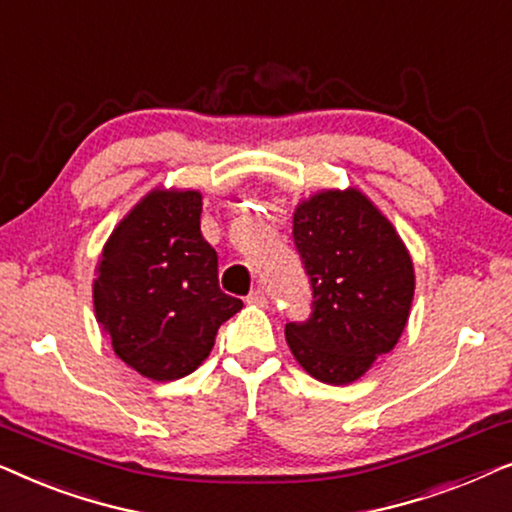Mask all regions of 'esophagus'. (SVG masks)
Listing matches in <instances>:
<instances>
[{
    "instance_id": "34e87169",
    "label": "esophagus",
    "mask_w": 512,
    "mask_h": 512,
    "mask_svg": "<svg viewBox=\"0 0 512 512\" xmlns=\"http://www.w3.org/2000/svg\"><path fill=\"white\" fill-rule=\"evenodd\" d=\"M247 303L249 305H258V307H265L268 305V298H265V293H263V289H254L247 296Z\"/></svg>"
}]
</instances>
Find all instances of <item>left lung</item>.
Masks as SVG:
<instances>
[{"label":"left lung","instance_id":"obj_1","mask_svg":"<svg viewBox=\"0 0 512 512\" xmlns=\"http://www.w3.org/2000/svg\"><path fill=\"white\" fill-rule=\"evenodd\" d=\"M293 240L312 284V317L286 324L307 375L342 387L389 354L408 324L415 265L394 223L359 188H324L293 209Z\"/></svg>","mask_w":512,"mask_h":512}]
</instances>
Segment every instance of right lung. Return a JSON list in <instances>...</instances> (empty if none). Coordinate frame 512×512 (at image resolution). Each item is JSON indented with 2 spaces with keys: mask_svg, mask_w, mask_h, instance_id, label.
Instances as JSON below:
<instances>
[{
  "mask_svg": "<svg viewBox=\"0 0 512 512\" xmlns=\"http://www.w3.org/2000/svg\"><path fill=\"white\" fill-rule=\"evenodd\" d=\"M200 214V191L153 188L111 230L95 268L97 324L118 359L153 382L191 375L219 326L242 310L219 289Z\"/></svg>",
  "mask_w": 512,
  "mask_h": 512,
  "instance_id": "add662e5",
  "label": "right lung"
}]
</instances>
